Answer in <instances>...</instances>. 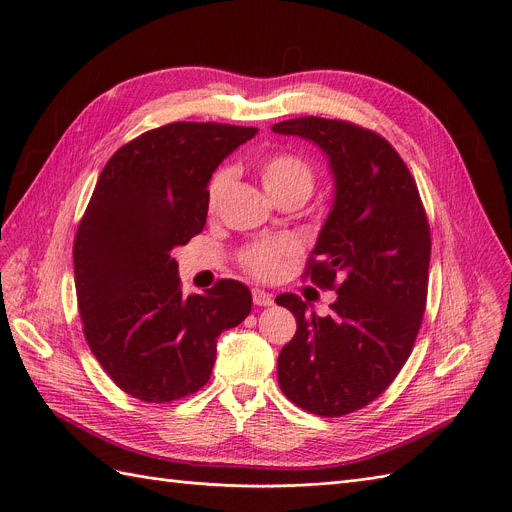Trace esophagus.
<instances>
[{"label":"esophagus","mask_w":512,"mask_h":512,"mask_svg":"<svg viewBox=\"0 0 512 512\" xmlns=\"http://www.w3.org/2000/svg\"><path fill=\"white\" fill-rule=\"evenodd\" d=\"M252 299H254V304H256V306H264V308L275 304L273 295L266 293V291H262V289H252Z\"/></svg>","instance_id":"esophagus-1"}]
</instances>
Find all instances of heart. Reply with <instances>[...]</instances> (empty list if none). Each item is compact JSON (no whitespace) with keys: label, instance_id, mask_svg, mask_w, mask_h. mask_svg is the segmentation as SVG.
Wrapping results in <instances>:
<instances>
[{"label":"heart","instance_id":"obj_1","mask_svg":"<svg viewBox=\"0 0 512 512\" xmlns=\"http://www.w3.org/2000/svg\"><path fill=\"white\" fill-rule=\"evenodd\" d=\"M231 169H221L210 179L208 186V204H217V200L225 194L231 184ZM260 179L262 186L273 200L283 196H299L302 200L308 198L314 175L310 165L297 155L291 153H275L268 155L260 163ZM295 252V244L291 239H279V242L256 244L242 254V264L250 275L260 279H270L277 275L281 262Z\"/></svg>","mask_w":512,"mask_h":512}]
</instances>
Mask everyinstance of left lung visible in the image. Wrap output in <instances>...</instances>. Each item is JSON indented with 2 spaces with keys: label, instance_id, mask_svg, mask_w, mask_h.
Segmentation results:
<instances>
[{
  "label": "left lung",
  "instance_id": "left-lung-1",
  "mask_svg": "<svg viewBox=\"0 0 512 512\" xmlns=\"http://www.w3.org/2000/svg\"><path fill=\"white\" fill-rule=\"evenodd\" d=\"M273 132L310 140L328 159L333 206L306 275L339 295L330 316L293 293L277 297L297 320L279 386L297 407L339 417L380 397L407 362L426 310L430 227L407 165L382 136L314 115Z\"/></svg>",
  "mask_w": 512,
  "mask_h": 512
}]
</instances>
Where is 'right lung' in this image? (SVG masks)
I'll return each instance as SVG.
<instances>
[{
  "label": "right lung",
  "mask_w": 512,
  "mask_h": 512,
  "mask_svg": "<svg viewBox=\"0 0 512 512\" xmlns=\"http://www.w3.org/2000/svg\"><path fill=\"white\" fill-rule=\"evenodd\" d=\"M256 132L167 124L124 144L99 175L74 242L78 310L90 351L134 399L196 393L219 335L252 310L250 289L231 279L184 297L171 250L204 229L210 177Z\"/></svg>",
  "instance_id": "add662e5"
}]
</instances>
